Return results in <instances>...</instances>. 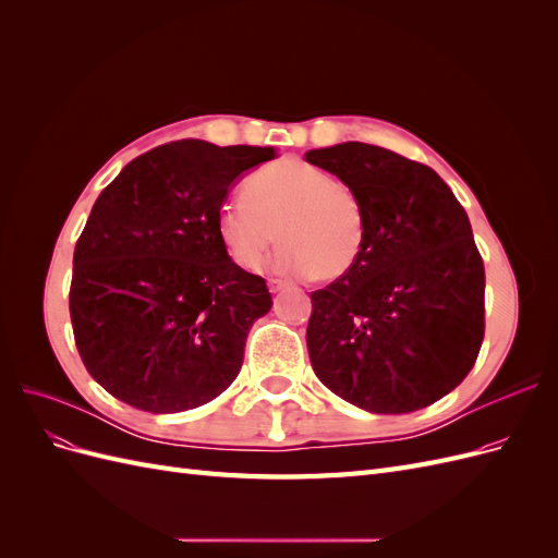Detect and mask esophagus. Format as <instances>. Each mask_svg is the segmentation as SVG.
<instances>
[{
  "label": "esophagus",
  "instance_id": "34e87169",
  "mask_svg": "<svg viewBox=\"0 0 558 558\" xmlns=\"http://www.w3.org/2000/svg\"><path fill=\"white\" fill-rule=\"evenodd\" d=\"M267 286H269V291H272V293H279V291L286 289V286H289V281H283V279H269Z\"/></svg>",
  "mask_w": 558,
  "mask_h": 558
}]
</instances>
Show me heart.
<instances>
[{"label": "heart", "mask_w": 558, "mask_h": 558, "mask_svg": "<svg viewBox=\"0 0 558 558\" xmlns=\"http://www.w3.org/2000/svg\"><path fill=\"white\" fill-rule=\"evenodd\" d=\"M244 195L216 214L218 242L234 265L258 269L279 238L286 246L277 267L286 275L332 281L359 265L367 232L363 202L326 170L281 160L251 174Z\"/></svg>", "instance_id": "1"}]
</instances>
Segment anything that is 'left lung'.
Wrapping results in <instances>:
<instances>
[{
    "instance_id": "left-lung-1",
    "label": "left lung",
    "mask_w": 558,
    "mask_h": 558,
    "mask_svg": "<svg viewBox=\"0 0 558 558\" xmlns=\"http://www.w3.org/2000/svg\"><path fill=\"white\" fill-rule=\"evenodd\" d=\"M305 160L365 209L347 277L314 291L307 349L335 396L375 414L428 408L459 386L484 340V263L468 214L428 165L347 142Z\"/></svg>"
}]
</instances>
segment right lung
<instances>
[{"instance_id":"add662e5","label":"right lung","mask_w":558,"mask_h":558,"mask_svg":"<svg viewBox=\"0 0 558 558\" xmlns=\"http://www.w3.org/2000/svg\"><path fill=\"white\" fill-rule=\"evenodd\" d=\"M272 158L269 146L179 140L128 162L97 197L74 248L70 316L83 365L113 398L174 414L240 375L272 295L228 258L216 214L234 179Z\"/></svg>"}]
</instances>
